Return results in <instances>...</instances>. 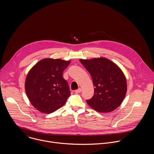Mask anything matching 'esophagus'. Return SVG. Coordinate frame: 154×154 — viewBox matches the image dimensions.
Instances as JSON below:
<instances>
[{
    "label": "esophagus",
    "mask_w": 154,
    "mask_h": 154,
    "mask_svg": "<svg viewBox=\"0 0 154 154\" xmlns=\"http://www.w3.org/2000/svg\"><path fill=\"white\" fill-rule=\"evenodd\" d=\"M81 91H82V89L80 88H79L78 90H77L75 91V93L76 94H78V93H80Z\"/></svg>",
    "instance_id": "1"
}]
</instances>
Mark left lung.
Here are the masks:
<instances>
[{
	"label": "left lung",
	"instance_id": "1",
	"mask_svg": "<svg viewBox=\"0 0 154 154\" xmlns=\"http://www.w3.org/2000/svg\"><path fill=\"white\" fill-rule=\"evenodd\" d=\"M80 61L90 74L94 94L87 103L96 111L111 112L124 100L127 90L125 76L118 66L105 57Z\"/></svg>",
	"mask_w": 154,
	"mask_h": 154
}]
</instances>
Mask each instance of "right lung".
I'll return each instance as SVG.
<instances>
[{
  "mask_svg": "<svg viewBox=\"0 0 154 154\" xmlns=\"http://www.w3.org/2000/svg\"><path fill=\"white\" fill-rule=\"evenodd\" d=\"M70 60L44 58L29 71L25 82V90L32 105L38 111L51 113L63 106L71 93L63 72Z\"/></svg>",
  "mask_w": 154,
  "mask_h": 154,
  "instance_id": "1",
  "label": "right lung"
}]
</instances>
